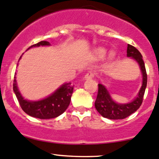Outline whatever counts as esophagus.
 I'll list each match as a JSON object with an SVG mask.
<instances>
[{
    "label": "esophagus",
    "mask_w": 159,
    "mask_h": 159,
    "mask_svg": "<svg viewBox=\"0 0 159 159\" xmlns=\"http://www.w3.org/2000/svg\"><path fill=\"white\" fill-rule=\"evenodd\" d=\"M93 76H94V74H93V73H92V72L87 73V74L85 75V76H84V80L91 79V78H93Z\"/></svg>",
    "instance_id": "1"
}]
</instances>
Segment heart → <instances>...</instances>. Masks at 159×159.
I'll list each match as a JSON object with an SVG mask.
<instances>
[{
    "label": "heart",
    "mask_w": 159,
    "mask_h": 159,
    "mask_svg": "<svg viewBox=\"0 0 159 159\" xmlns=\"http://www.w3.org/2000/svg\"><path fill=\"white\" fill-rule=\"evenodd\" d=\"M107 52V50L105 48L103 47H100L98 48L96 50H95V56L97 58H102L106 56ZM114 56V53L113 52L110 53V57H113Z\"/></svg>",
    "instance_id": "heart-1"
}]
</instances>
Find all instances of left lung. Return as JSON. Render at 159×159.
I'll return each mask as SVG.
<instances>
[{"label":"left lung","instance_id":"obj_1","mask_svg":"<svg viewBox=\"0 0 159 159\" xmlns=\"http://www.w3.org/2000/svg\"><path fill=\"white\" fill-rule=\"evenodd\" d=\"M127 57L132 58L139 66L143 76V84L138 94L133 101L126 103H116L110 96L109 91L104 85L98 84V93L94 106L102 116L110 120H121L131 115L139 108L143 103V96L147 85V74L143 56L136 48L128 44Z\"/></svg>","mask_w":159,"mask_h":159}]
</instances>
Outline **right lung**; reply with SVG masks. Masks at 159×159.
Listing matches in <instances>:
<instances>
[{
  "instance_id": "add662e5",
  "label": "right lung",
  "mask_w": 159,
  "mask_h": 159,
  "mask_svg": "<svg viewBox=\"0 0 159 159\" xmlns=\"http://www.w3.org/2000/svg\"><path fill=\"white\" fill-rule=\"evenodd\" d=\"M50 45L51 44L49 42L41 41L31 46L30 47L28 48V49L33 47L50 46ZM21 57L22 56H20V59ZM13 86V91L23 111L33 117L43 120L52 119L62 114L69 106L73 89H74V86L71 84V82L65 83L47 98H43L39 101H29L24 99L21 93L20 92L16 80V73H15Z\"/></svg>"
}]
</instances>
